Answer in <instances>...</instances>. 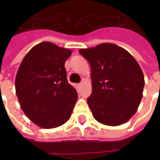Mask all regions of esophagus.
Wrapping results in <instances>:
<instances>
[{"mask_svg":"<svg viewBox=\"0 0 160 160\" xmlns=\"http://www.w3.org/2000/svg\"><path fill=\"white\" fill-rule=\"evenodd\" d=\"M81 85H82V83H80V84H78V87H81Z\"/></svg>","mask_w":160,"mask_h":160,"instance_id":"34e87169","label":"esophagus"}]
</instances>
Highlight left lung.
I'll list each match as a JSON object with an SVG mask.
<instances>
[{
	"mask_svg": "<svg viewBox=\"0 0 160 160\" xmlns=\"http://www.w3.org/2000/svg\"><path fill=\"white\" fill-rule=\"evenodd\" d=\"M79 52L89 62L92 92L87 104L96 120L108 126L127 122L142 98L143 72L130 53L104 42Z\"/></svg>",
	"mask_w": 160,
	"mask_h": 160,
	"instance_id": "8db88e82",
	"label": "left lung"
}]
</instances>
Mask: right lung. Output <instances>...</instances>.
Returning a JSON list of instances; mask_svg holds the SVG:
<instances>
[{
  "label": "right lung",
  "mask_w": 160,
  "mask_h": 160,
  "mask_svg": "<svg viewBox=\"0 0 160 160\" xmlns=\"http://www.w3.org/2000/svg\"><path fill=\"white\" fill-rule=\"evenodd\" d=\"M69 49L42 42L30 49L15 78L16 95L23 112L42 128L62 125L72 115L78 94L67 80Z\"/></svg>",
  "instance_id": "obj_1"
}]
</instances>
